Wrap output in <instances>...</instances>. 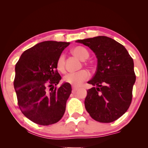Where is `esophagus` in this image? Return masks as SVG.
I'll return each mask as SVG.
<instances>
[{
  "mask_svg": "<svg viewBox=\"0 0 148 148\" xmlns=\"http://www.w3.org/2000/svg\"><path fill=\"white\" fill-rule=\"evenodd\" d=\"M78 89H79L78 87H72V92H73V93H74V92H76V91H77Z\"/></svg>",
  "mask_w": 148,
  "mask_h": 148,
  "instance_id": "obj_1",
  "label": "esophagus"
}]
</instances>
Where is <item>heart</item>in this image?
I'll list each match as a JSON object with an SVG mask.
<instances>
[{
    "mask_svg": "<svg viewBox=\"0 0 148 148\" xmlns=\"http://www.w3.org/2000/svg\"><path fill=\"white\" fill-rule=\"evenodd\" d=\"M72 53L77 58H79L81 61H85L88 59L89 57V53L85 47L82 46H76L74 47L72 50ZM85 65H87L84 63ZM57 69L58 71L63 72L65 69V56L63 54H61L59 57L57 61ZM89 77V74L86 71L82 70L76 73H69L67 74L64 77L63 80L64 82L69 84L72 86L77 87L79 86L84 82L86 81Z\"/></svg>",
    "mask_w": 148,
    "mask_h": 148,
    "instance_id": "heart-1",
    "label": "heart"
}]
</instances>
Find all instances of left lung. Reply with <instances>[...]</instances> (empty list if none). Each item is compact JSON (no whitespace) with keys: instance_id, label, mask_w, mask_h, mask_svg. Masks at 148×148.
I'll return each instance as SVG.
<instances>
[{"instance_id":"8db88e82","label":"left lung","mask_w":148,"mask_h":148,"mask_svg":"<svg viewBox=\"0 0 148 148\" xmlns=\"http://www.w3.org/2000/svg\"><path fill=\"white\" fill-rule=\"evenodd\" d=\"M88 46L98 59L97 71L87 83L85 107L92 119L101 123L116 121L127 111L136 81L134 62L122 44L107 36L77 40Z\"/></svg>"}]
</instances>
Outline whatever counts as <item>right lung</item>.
<instances>
[{"label": "right lung", "mask_w": 148, "mask_h": 148, "mask_svg": "<svg viewBox=\"0 0 148 148\" xmlns=\"http://www.w3.org/2000/svg\"><path fill=\"white\" fill-rule=\"evenodd\" d=\"M69 42L45 41L25 51L16 64L14 86L17 104L29 119L40 125L56 123L66 110L72 88L64 83L57 88L61 77L57 61Z\"/></svg>", "instance_id": "1"}]
</instances>
